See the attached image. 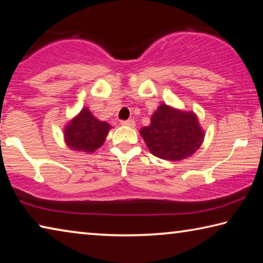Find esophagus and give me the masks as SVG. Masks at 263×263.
<instances>
[{
    "mask_svg": "<svg viewBox=\"0 0 263 263\" xmlns=\"http://www.w3.org/2000/svg\"><path fill=\"white\" fill-rule=\"evenodd\" d=\"M121 124H122V125H124V126H131V127H135V125H136V123H135V121H133V119L122 121Z\"/></svg>",
    "mask_w": 263,
    "mask_h": 263,
    "instance_id": "obj_1",
    "label": "esophagus"
}]
</instances>
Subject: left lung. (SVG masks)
<instances>
[{
	"label": "left lung",
	"instance_id": "left-lung-1",
	"mask_svg": "<svg viewBox=\"0 0 263 263\" xmlns=\"http://www.w3.org/2000/svg\"><path fill=\"white\" fill-rule=\"evenodd\" d=\"M140 135L155 157L179 161L201 147L204 132L194 112H186L161 104L152 115L148 126Z\"/></svg>",
	"mask_w": 263,
	"mask_h": 263
}]
</instances>
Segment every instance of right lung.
Segmentation results:
<instances>
[{
  "label": "right lung",
  "instance_id": "add662e5",
  "mask_svg": "<svg viewBox=\"0 0 263 263\" xmlns=\"http://www.w3.org/2000/svg\"><path fill=\"white\" fill-rule=\"evenodd\" d=\"M110 128V124L99 121L88 108H83L66 125L65 141L73 151L92 153L103 145Z\"/></svg>",
  "mask_w": 263,
  "mask_h": 263
}]
</instances>
